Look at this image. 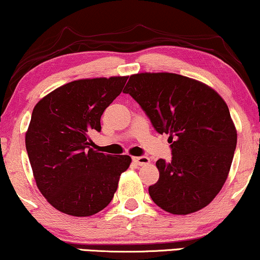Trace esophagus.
Returning <instances> with one entry per match:
<instances>
[{
  "instance_id": "1",
  "label": "esophagus",
  "mask_w": 260,
  "mask_h": 260,
  "mask_svg": "<svg viewBox=\"0 0 260 260\" xmlns=\"http://www.w3.org/2000/svg\"><path fill=\"white\" fill-rule=\"evenodd\" d=\"M133 161L138 166H147L150 163V158L147 156H136V157H133Z\"/></svg>"
}]
</instances>
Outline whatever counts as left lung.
<instances>
[{
  "label": "left lung",
  "instance_id": "left-lung-1",
  "mask_svg": "<svg viewBox=\"0 0 260 260\" xmlns=\"http://www.w3.org/2000/svg\"><path fill=\"white\" fill-rule=\"evenodd\" d=\"M129 93L158 134H168L172 161L156 162L159 179L149 187L158 207L189 214L216 197L229 175L237 130L223 99L207 85L175 73L134 74Z\"/></svg>",
  "mask_w": 260,
  "mask_h": 260
}]
</instances>
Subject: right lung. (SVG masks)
<instances>
[{"mask_svg":"<svg viewBox=\"0 0 260 260\" xmlns=\"http://www.w3.org/2000/svg\"><path fill=\"white\" fill-rule=\"evenodd\" d=\"M127 77L71 81L35 105L26 149L37 186L53 207L73 216L104 209L115 195L127 155L111 156L90 148L101 117L122 92Z\"/></svg>","mask_w":260,"mask_h":260,"instance_id":"add662e5","label":"right lung"}]
</instances>
